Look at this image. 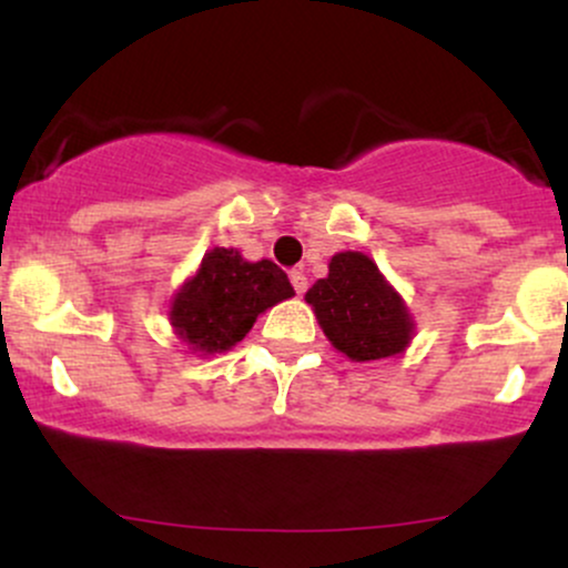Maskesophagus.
Returning a JSON list of instances; mask_svg holds the SVG:
<instances>
[{
	"instance_id": "1",
	"label": "esophagus",
	"mask_w": 568,
	"mask_h": 568,
	"mask_svg": "<svg viewBox=\"0 0 568 568\" xmlns=\"http://www.w3.org/2000/svg\"><path fill=\"white\" fill-rule=\"evenodd\" d=\"M291 285H293V291H296L298 296H302V293L306 291V275H304V272L293 270L291 272Z\"/></svg>"
}]
</instances>
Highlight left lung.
I'll use <instances>...</instances> for the list:
<instances>
[{
	"label": "left lung",
	"mask_w": 568,
	"mask_h": 568,
	"mask_svg": "<svg viewBox=\"0 0 568 568\" xmlns=\"http://www.w3.org/2000/svg\"><path fill=\"white\" fill-rule=\"evenodd\" d=\"M323 334L352 363H374L403 355L416 323L403 296L382 275L374 258L342 251L328 262V277L306 291Z\"/></svg>",
	"instance_id": "left-lung-1"
}]
</instances>
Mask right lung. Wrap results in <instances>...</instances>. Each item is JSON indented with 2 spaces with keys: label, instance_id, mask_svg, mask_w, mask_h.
Instances as JSON below:
<instances>
[{
  "label": "right lung",
  "instance_id": "obj_1",
  "mask_svg": "<svg viewBox=\"0 0 568 568\" xmlns=\"http://www.w3.org/2000/svg\"><path fill=\"white\" fill-rule=\"evenodd\" d=\"M291 296L288 275L270 258L247 262L237 247H213L173 293L168 321L192 355L207 357L230 352L258 315Z\"/></svg>",
  "mask_w": 568,
  "mask_h": 568
}]
</instances>
